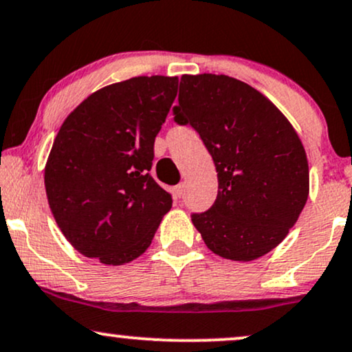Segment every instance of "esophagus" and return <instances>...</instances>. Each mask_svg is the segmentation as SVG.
Masks as SVG:
<instances>
[{"label": "esophagus", "instance_id": "obj_1", "mask_svg": "<svg viewBox=\"0 0 352 352\" xmlns=\"http://www.w3.org/2000/svg\"><path fill=\"white\" fill-rule=\"evenodd\" d=\"M173 192H175L177 198H182V197H184V192H185V184H180V185H177V187L173 188Z\"/></svg>", "mask_w": 352, "mask_h": 352}]
</instances>
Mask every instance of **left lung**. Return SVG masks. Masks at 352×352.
Listing matches in <instances>:
<instances>
[{"label": "left lung", "mask_w": 352, "mask_h": 352, "mask_svg": "<svg viewBox=\"0 0 352 352\" xmlns=\"http://www.w3.org/2000/svg\"><path fill=\"white\" fill-rule=\"evenodd\" d=\"M175 121L200 134L218 172V197L192 214L206 248L249 262L272 251L297 223L310 193L307 152L285 114L228 75H184Z\"/></svg>", "instance_id": "obj_1"}]
</instances>
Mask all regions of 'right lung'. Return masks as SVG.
I'll use <instances>...</instances> for the list:
<instances>
[{"label": "right lung", "mask_w": 352, "mask_h": 352, "mask_svg": "<svg viewBox=\"0 0 352 352\" xmlns=\"http://www.w3.org/2000/svg\"><path fill=\"white\" fill-rule=\"evenodd\" d=\"M179 78L134 77L100 88L72 111L45 162L47 201L80 254L122 265L146 252L172 197L152 179L154 141Z\"/></svg>", "instance_id": "right-lung-1"}]
</instances>
